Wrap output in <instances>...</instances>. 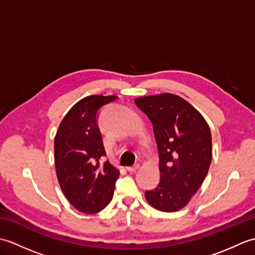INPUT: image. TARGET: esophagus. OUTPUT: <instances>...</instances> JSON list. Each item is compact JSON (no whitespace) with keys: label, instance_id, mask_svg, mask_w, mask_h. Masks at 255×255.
Masks as SVG:
<instances>
[{"label":"esophagus","instance_id":"1","mask_svg":"<svg viewBox=\"0 0 255 255\" xmlns=\"http://www.w3.org/2000/svg\"><path fill=\"white\" fill-rule=\"evenodd\" d=\"M138 169H139V164H134L132 166H128L127 167V171H129V172H136Z\"/></svg>","mask_w":255,"mask_h":255}]
</instances>
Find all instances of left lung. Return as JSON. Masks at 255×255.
I'll return each mask as SVG.
<instances>
[{"mask_svg": "<svg viewBox=\"0 0 255 255\" xmlns=\"http://www.w3.org/2000/svg\"><path fill=\"white\" fill-rule=\"evenodd\" d=\"M153 125L160 158V182L145 191L148 203L172 213L198 191L211 162V133L204 117L182 97L164 93L134 100Z\"/></svg>", "mask_w": 255, "mask_h": 255, "instance_id": "8db88e82", "label": "left lung"}]
</instances>
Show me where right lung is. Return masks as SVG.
Returning a JSON list of instances; mask_svg holds the SVG:
<instances>
[{
    "instance_id": "obj_1",
    "label": "right lung",
    "mask_w": 255,
    "mask_h": 255,
    "mask_svg": "<svg viewBox=\"0 0 255 255\" xmlns=\"http://www.w3.org/2000/svg\"><path fill=\"white\" fill-rule=\"evenodd\" d=\"M117 96L91 95L73 105L55 138L57 177L67 199L78 210L95 214L111 203L119 172L103 162L106 151L99 127L101 108Z\"/></svg>"
}]
</instances>
